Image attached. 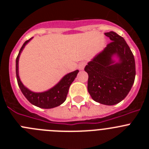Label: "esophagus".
I'll return each instance as SVG.
<instances>
[{
	"label": "esophagus",
	"instance_id": "34e87169",
	"mask_svg": "<svg viewBox=\"0 0 149 149\" xmlns=\"http://www.w3.org/2000/svg\"><path fill=\"white\" fill-rule=\"evenodd\" d=\"M86 63L85 61L81 62V63L78 64V68L80 69V70H83V69L84 68V67H85V65H86Z\"/></svg>",
	"mask_w": 149,
	"mask_h": 149
}]
</instances>
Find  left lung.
Listing matches in <instances>:
<instances>
[{
  "label": "left lung",
  "instance_id": "left-lung-1",
  "mask_svg": "<svg viewBox=\"0 0 149 149\" xmlns=\"http://www.w3.org/2000/svg\"><path fill=\"white\" fill-rule=\"evenodd\" d=\"M111 42L88 63L87 89L92 98L105 105L119 103L131 90L136 75L135 60L125 40L116 33H105ZM119 57L116 63L112 56Z\"/></svg>",
  "mask_w": 149,
  "mask_h": 149
}]
</instances>
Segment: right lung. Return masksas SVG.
Returning a JSON list of instances; mask_svg holds the SVG:
<instances>
[{
  "instance_id": "1",
  "label": "right lung",
  "mask_w": 149,
  "mask_h": 149,
  "mask_svg": "<svg viewBox=\"0 0 149 149\" xmlns=\"http://www.w3.org/2000/svg\"><path fill=\"white\" fill-rule=\"evenodd\" d=\"M31 39H28L24 43L20 51H19V53H18L16 58V61H15V72H16V78L18 86L20 88L24 95L25 96V98L32 104L39 107L40 108H54V107H56L57 106H60L65 101L69 86L74 81V80L75 79V77H77V74L79 71L76 70L74 72L67 74L66 75H65L61 79V81L58 84L48 91H45L43 93H34V92L29 90L27 88L24 86L22 81H20V78H19V75H18V60H19L21 52L24 49V46L28 43V42H30Z\"/></svg>"
}]
</instances>
